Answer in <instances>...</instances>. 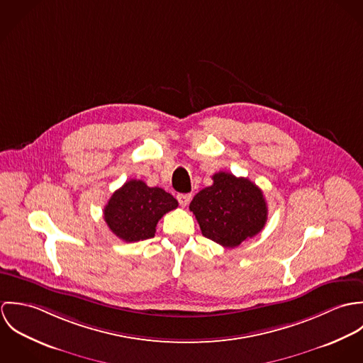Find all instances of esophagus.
I'll list each match as a JSON object with an SVG mask.
<instances>
[{
  "instance_id": "34e87169",
  "label": "esophagus",
  "mask_w": 363,
  "mask_h": 363,
  "mask_svg": "<svg viewBox=\"0 0 363 363\" xmlns=\"http://www.w3.org/2000/svg\"><path fill=\"white\" fill-rule=\"evenodd\" d=\"M177 201L182 207H187L191 201V194H179L177 196Z\"/></svg>"
}]
</instances>
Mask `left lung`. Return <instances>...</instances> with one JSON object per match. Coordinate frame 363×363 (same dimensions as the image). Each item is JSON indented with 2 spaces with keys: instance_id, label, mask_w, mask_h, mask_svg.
Segmentation results:
<instances>
[{
  "instance_id": "obj_1",
  "label": "left lung",
  "mask_w": 363,
  "mask_h": 363,
  "mask_svg": "<svg viewBox=\"0 0 363 363\" xmlns=\"http://www.w3.org/2000/svg\"><path fill=\"white\" fill-rule=\"evenodd\" d=\"M212 180V186L194 196L190 211L206 238L228 249L238 247L264 228L268 215L265 199L249 179L218 172Z\"/></svg>"
}]
</instances>
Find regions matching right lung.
Returning <instances> with one entry per match:
<instances>
[{"label":"right lung","instance_id":"obj_1","mask_svg":"<svg viewBox=\"0 0 363 363\" xmlns=\"http://www.w3.org/2000/svg\"><path fill=\"white\" fill-rule=\"evenodd\" d=\"M177 206V200L163 189L131 179L110 197L104 207V220L121 240L140 242L154 238L157 220Z\"/></svg>","mask_w":363,"mask_h":363}]
</instances>
